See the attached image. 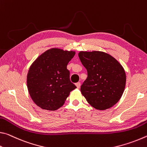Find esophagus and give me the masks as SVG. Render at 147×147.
I'll return each mask as SVG.
<instances>
[{
	"instance_id": "1",
	"label": "esophagus",
	"mask_w": 147,
	"mask_h": 147,
	"mask_svg": "<svg viewBox=\"0 0 147 147\" xmlns=\"http://www.w3.org/2000/svg\"><path fill=\"white\" fill-rule=\"evenodd\" d=\"M76 86H77V88H80V86H81V83H79V82L77 83L76 84Z\"/></svg>"
}]
</instances>
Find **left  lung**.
Listing matches in <instances>:
<instances>
[{
  "instance_id": "1",
  "label": "left lung",
  "mask_w": 147,
  "mask_h": 147,
  "mask_svg": "<svg viewBox=\"0 0 147 147\" xmlns=\"http://www.w3.org/2000/svg\"><path fill=\"white\" fill-rule=\"evenodd\" d=\"M81 63L87 70V78L81 92L96 109L105 110L119 102L126 85V74L119 62L102 51L79 53Z\"/></svg>"
}]
</instances>
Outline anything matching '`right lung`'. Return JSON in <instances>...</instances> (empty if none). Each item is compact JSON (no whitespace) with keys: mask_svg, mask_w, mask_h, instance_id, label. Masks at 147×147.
I'll return each mask as SVG.
<instances>
[{"mask_svg":"<svg viewBox=\"0 0 147 147\" xmlns=\"http://www.w3.org/2000/svg\"><path fill=\"white\" fill-rule=\"evenodd\" d=\"M74 51L49 49L33 62L27 75V88L32 100L43 109L55 111L76 88L69 79L67 65Z\"/></svg>","mask_w":147,"mask_h":147,"instance_id":"right-lung-1","label":"right lung"}]
</instances>
